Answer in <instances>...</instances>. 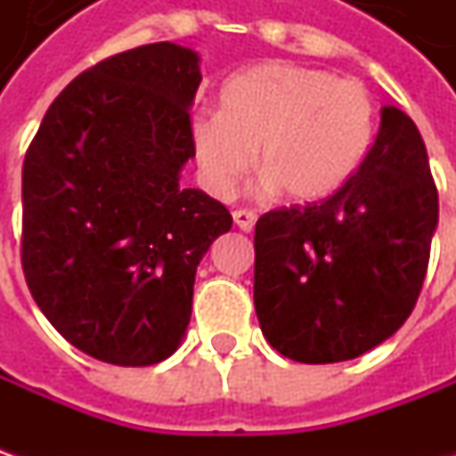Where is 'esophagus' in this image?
<instances>
[{
  "mask_svg": "<svg viewBox=\"0 0 456 456\" xmlns=\"http://www.w3.org/2000/svg\"><path fill=\"white\" fill-rule=\"evenodd\" d=\"M233 220H236V225L240 231L251 233L256 225V213L254 210H233Z\"/></svg>",
  "mask_w": 456,
  "mask_h": 456,
  "instance_id": "obj_1",
  "label": "esophagus"
}]
</instances>
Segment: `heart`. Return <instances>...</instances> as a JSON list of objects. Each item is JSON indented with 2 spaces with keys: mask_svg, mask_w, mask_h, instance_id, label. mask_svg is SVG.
Wrapping results in <instances>:
<instances>
[{
  "mask_svg": "<svg viewBox=\"0 0 456 456\" xmlns=\"http://www.w3.org/2000/svg\"><path fill=\"white\" fill-rule=\"evenodd\" d=\"M373 136L376 103L362 83L287 61L236 73L220 91V111L190 121L202 183L216 198L236 192L258 154L261 192L324 200L353 180Z\"/></svg>",
  "mask_w": 456,
  "mask_h": 456,
  "instance_id": "heart-1",
  "label": "heart"
}]
</instances>
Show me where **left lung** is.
<instances>
[{
	"label": "left lung",
	"mask_w": 456,
	"mask_h": 456,
	"mask_svg": "<svg viewBox=\"0 0 456 456\" xmlns=\"http://www.w3.org/2000/svg\"><path fill=\"white\" fill-rule=\"evenodd\" d=\"M439 195L424 139L395 106L353 180L320 205L256 223L254 305L264 338L297 362L353 360L409 320L427 276Z\"/></svg>",
	"instance_id": "obj_1"
}]
</instances>
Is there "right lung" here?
<instances>
[{
  "label": "right lung",
  "mask_w": 456,
  "mask_h": 456,
  "mask_svg": "<svg viewBox=\"0 0 456 456\" xmlns=\"http://www.w3.org/2000/svg\"><path fill=\"white\" fill-rule=\"evenodd\" d=\"M200 80V58L183 45L118 53L65 86L25 154L27 287L91 358H169L190 324L198 264L233 225L223 202L180 190Z\"/></svg>",
  "instance_id": "add662e5"
}]
</instances>
